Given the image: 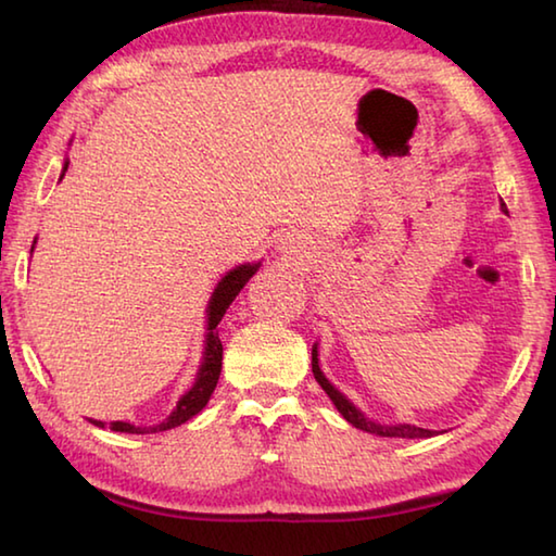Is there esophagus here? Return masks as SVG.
Segmentation results:
<instances>
[{
    "mask_svg": "<svg viewBox=\"0 0 556 556\" xmlns=\"http://www.w3.org/2000/svg\"><path fill=\"white\" fill-rule=\"evenodd\" d=\"M277 250L289 260H301L308 255V242L301 232H287L277 240Z\"/></svg>",
    "mask_w": 556,
    "mask_h": 556,
    "instance_id": "esophagus-1",
    "label": "esophagus"
}]
</instances>
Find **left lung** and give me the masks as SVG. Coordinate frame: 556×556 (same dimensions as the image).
<instances>
[{
	"mask_svg": "<svg viewBox=\"0 0 556 556\" xmlns=\"http://www.w3.org/2000/svg\"><path fill=\"white\" fill-rule=\"evenodd\" d=\"M501 208H503V213H507L505 203L501 205ZM312 370H314L316 382L321 384L324 392L336 404V409L341 412L348 425H353L355 429L368 431V434H375V437H390V439H429V437L439 434V431H434V429H421V427H414V425H404V421H400V425H384V421H375V419L368 417V414L357 409L355 404L348 400L345 394L338 390L336 384L324 375L321 363H318V343H314V348H312Z\"/></svg>",
	"mask_w": 556,
	"mask_h": 556,
	"instance_id": "obj_1",
	"label": "left lung"
}]
</instances>
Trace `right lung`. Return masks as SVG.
<instances>
[{
	"mask_svg": "<svg viewBox=\"0 0 556 556\" xmlns=\"http://www.w3.org/2000/svg\"><path fill=\"white\" fill-rule=\"evenodd\" d=\"M68 164L71 162L65 159L63 168H61V178L65 176V172H68ZM34 248H36V240H34ZM34 248H31V252H34ZM260 267H262V262H244V265L232 267L230 271H225V275L218 279V285H215L213 294L208 299V306H205V341H203V355H201L199 372H195V380L191 388H188L181 397H178L172 414H168L164 421H159V425H154V427H137V425H131V421H110L112 431H122V434H156V431L181 427L184 421L193 419L195 414L203 412V407L208 404L211 394L215 390V384H218L220 368H223V343L218 336V324L223 321V316L230 308L235 296L240 294L242 287L248 285L252 275H255ZM88 421L100 429L108 427L105 421H100V419H88Z\"/></svg>",
	"mask_w": 556,
	"mask_h": 556,
	"instance_id": "1",
	"label": "right lung"
}]
</instances>
